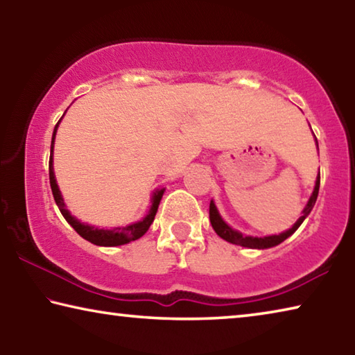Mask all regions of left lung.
I'll use <instances>...</instances> for the list:
<instances>
[{"label": "left lung", "mask_w": 355, "mask_h": 355, "mask_svg": "<svg viewBox=\"0 0 355 355\" xmlns=\"http://www.w3.org/2000/svg\"><path fill=\"white\" fill-rule=\"evenodd\" d=\"M316 146H318V141H316ZM318 191H320V173H318V178H316V184H315V189H313V194H311L310 200L307 203V207L304 208L302 216L296 220V224H294L290 230H286L284 233H280V235H272V236H264V238H254V236H244L243 233H239L236 230H233L232 227H228L222 218L218 213V209H216L213 200L209 202V222H211V225L214 228V232L218 233V235L225 239V241L232 243V244H236V245H243V248H250V249H268V248H274V245L280 244L282 241H285L288 236H291L294 232L297 230L299 225L302 224L304 219L307 218L310 214L311 209L315 207V202L318 199Z\"/></svg>", "instance_id": "1"}]
</instances>
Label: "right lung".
<instances>
[{
    "instance_id": "1",
    "label": "right lung",
    "mask_w": 355,
    "mask_h": 355,
    "mask_svg": "<svg viewBox=\"0 0 355 355\" xmlns=\"http://www.w3.org/2000/svg\"><path fill=\"white\" fill-rule=\"evenodd\" d=\"M61 122V120H59ZM56 123L55 131H53V139H51V152H50V164H48V172H50V186H51V192L53 197H55L56 205L59 207V211L62 213V216L65 218V220L75 228L76 233L80 236H83L87 241H91L95 245H106V248H111V245H122L127 244L130 241H136L139 239L142 235H146V232L148 230V227L152 225V222L155 219V214L158 211V205L161 197L164 194V189L156 191L153 194V200H152V207H150L148 214L142 220L136 222V224H131L127 227H117L112 228V230H105V228H95L91 225L81 224L80 220L75 219L73 216L69 213V209L65 208V203L62 200L61 191H59L58 184H56V178H55V172H53V146H55V136H56V130L58 125Z\"/></svg>"
}]
</instances>
